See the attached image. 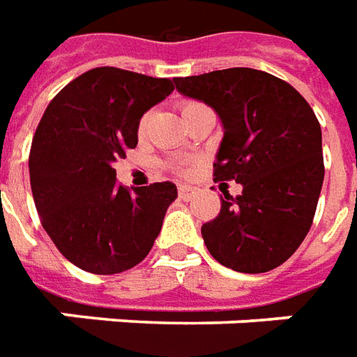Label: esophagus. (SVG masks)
<instances>
[{
  "instance_id": "obj_1",
  "label": "esophagus",
  "mask_w": 357,
  "mask_h": 357,
  "mask_svg": "<svg viewBox=\"0 0 357 357\" xmlns=\"http://www.w3.org/2000/svg\"><path fill=\"white\" fill-rule=\"evenodd\" d=\"M178 193L181 201H191V199L197 195V189L195 187H189V185H179Z\"/></svg>"
}]
</instances>
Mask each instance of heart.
I'll list each match as a JSON object with an SVG mask.
<instances>
[{
    "instance_id": "heart-1",
    "label": "heart",
    "mask_w": 357,
    "mask_h": 357,
    "mask_svg": "<svg viewBox=\"0 0 357 357\" xmlns=\"http://www.w3.org/2000/svg\"><path fill=\"white\" fill-rule=\"evenodd\" d=\"M197 102H183L181 104V114H187L191 108H195ZM149 127V116H144L141 121H139V133H144V129Z\"/></svg>"
}]
</instances>
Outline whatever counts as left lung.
Returning a JSON list of instances; mask_svg holds the SVG:
<instances>
[{"label":"left lung","instance_id":"1","mask_svg":"<svg viewBox=\"0 0 357 357\" xmlns=\"http://www.w3.org/2000/svg\"><path fill=\"white\" fill-rule=\"evenodd\" d=\"M174 81L224 126L214 179L243 185L236 199L224 193L218 216L203 224L204 245L238 273L280 266L307 236L325 178L313 109L291 84L249 67Z\"/></svg>","mask_w":357,"mask_h":357}]
</instances>
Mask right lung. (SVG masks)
<instances>
[{"label": "right lung", "instance_id": "1", "mask_svg": "<svg viewBox=\"0 0 357 357\" xmlns=\"http://www.w3.org/2000/svg\"><path fill=\"white\" fill-rule=\"evenodd\" d=\"M174 91L118 67H96L57 92L32 139L29 172L40 222L59 253L92 274L139 265L178 189L172 181L119 185L114 164L137 146L146 109Z\"/></svg>", "mask_w": 357, "mask_h": 357}]
</instances>
